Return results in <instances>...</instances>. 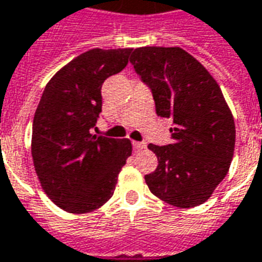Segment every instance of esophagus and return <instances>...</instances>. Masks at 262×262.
<instances>
[{"label": "esophagus", "mask_w": 262, "mask_h": 262, "mask_svg": "<svg viewBox=\"0 0 262 262\" xmlns=\"http://www.w3.org/2000/svg\"><path fill=\"white\" fill-rule=\"evenodd\" d=\"M133 145L135 149H145V148H146V144H145V142H137V141H134Z\"/></svg>", "instance_id": "esophagus-1"}]
</instances>
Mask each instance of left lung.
I'll use <instances>...</instances> for the list:
<instances>
[{
	"mask_svg": "<svg viewBox=\"0 0 262 262\" xmlns=\"http://www.w3.org/2000/svg\"><path fill=\"white\" fill-rule=\"evenodd\" d=\"M150 88L160 117L173 118V144H149L158 167L145 176L150 192L177 208L209 200L228 174L236 128L213 76L180 47H139L129 57Z\"/></svg>",
	"mask_w": 262,
	"mask_h": 262,
	"instance_id": "1",
	"label": "left lung"
}]
</instances>
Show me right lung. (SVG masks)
<instances>
[{"label": "right lung", "mask_w": 262, "mask_h": 262, "mask_svg": "<svg viewBox=\"0 0 262 262\" xmlns=\"http://www.w3.org/2000/svg\"><path fill=\"white\" fill-rule=\"evenodd\" d=\"M133 49H92L55 72L36 108L32 158L41 188L57 207L86 213L112 198L131 156L129 139L92 134L102 112V85L128 64Z\"/></svg>", "instance_id": "add662e5"}]
</instances>
